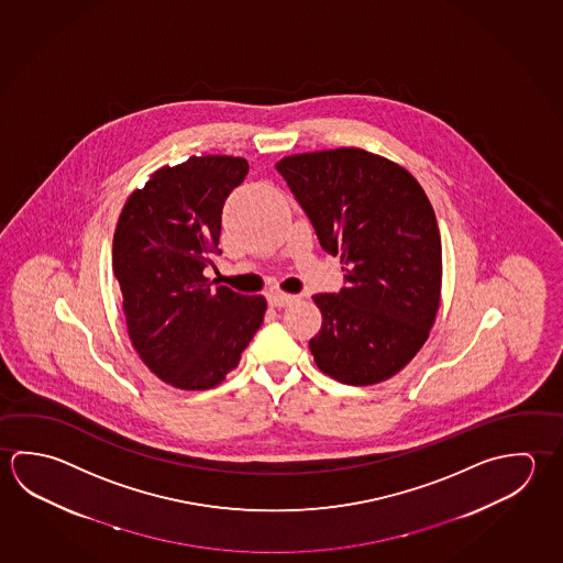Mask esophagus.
I'll return each instance as SVG.
<instances>
[{"label":"esophagus","instance_id":"34e87169","mask_svg":"<svg viewBox=\"0 0 563 563\" xmlns=\"http://www.w3.org/2000/svg\"><path fill=\"white\" fill-rule=\"evenodd\" d=\"M295 298L296 296L285 295V292H273V295H268V305L273 308H283V306L290 305Z\"/></svg>","mask_w":563,"mask_h":563}]
</instances>
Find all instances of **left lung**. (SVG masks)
<instances>
[{
	"label": "left lung",
	"mask_w": 563,
	"mask_h": 563,
	"mask_svg": "<svg viewBox=\"0 0 563 563\" xmlns=\"http://www.w3.org/2000/svg\"><path fill=\"white\" fill-rule=\"evenodd\" d=\"M345 286L314 295L310 340L320 372L347 385L394 377L423 347L441 305L443 257L433 206L399 164L362 148L320 150L277 164Z\"/></svg>",
	"instance_id": "1"
}]
</instances>
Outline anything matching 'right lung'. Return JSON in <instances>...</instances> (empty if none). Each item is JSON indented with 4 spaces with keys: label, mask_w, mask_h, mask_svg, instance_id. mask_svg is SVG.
Instances as JSON below:
<instances>
[{
    "label": "right lung",
    "mask_w": 563,
    "mask_h": 563,
    "mask_svg": "<svg viewBox=\"0 0 563 563\" xmlns=\"http://www.w3.org/2000/svg\"><path fill=\"white\" fill-rule=\"evenodd\" d=\"M249 172L247 159L191 156L156 169L134 189L112 241L130 340L166 384L201 391L235 369L263 324L265 296L209 285L221 211Z\"/></svg>",
    "instance_id": "obj_1"
}]
</instances>
